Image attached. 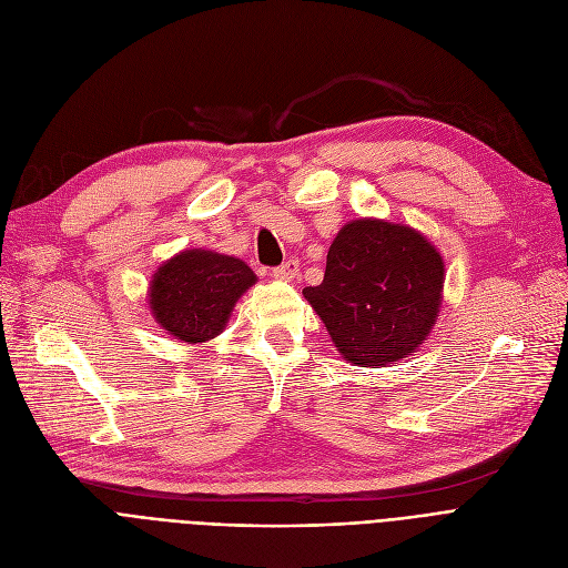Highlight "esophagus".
Masks as SVG:
<instances>
[{"mask_svg":"<svg viewBox=\"0 0 568 568\" xmlns=\"http://www.w3.org/2000/svg\"><path fill=\"white\" fill-rule=\"evenodd\" d=\"M296 274H300V262L296 260H285L281 266H274L272 272V276L278 281H292L296 278Z\"/></svg>","mask_w":568,"mask_h":568,"instance_id":"34e87169","label":"esophagus"}]
</instances>
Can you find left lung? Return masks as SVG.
<instances>
[{"label": "left lung", "mask_w": 568, "mask_h": 568, "mask_svg": "<svg viewBox=\"0 0 568 568\" xmlns=\"http://www.w3.org/2000/svg\"><path fill=\"white\" fill-rule=\"evenodd\" d=\"M444 285V262L416 230L359 219L326 255L324 281L304 296L347 364L405 359L430 334Z\"/></svg>", "instance_id": "1"}]
</instances>
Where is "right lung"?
I'll use <instances>...</instances> for the list:
<instances>
[{
    "mask_svg": "<svg viewBox=\"0 0 568 568\" xmlns=\"http://www.w3.org/2000/svg\"><path fill=\"white\" fill-rule=\"evenodd\" d=\"M255 274L242 260L212 251H184L165 262L149 287V304L176 341L204 343L223 326Z\"/></svg>",
    "mask_w": 568,
    "mask_h": 568,
    "instance_id": "add662e5",
    "label": "right lung"
}]
</instances>
